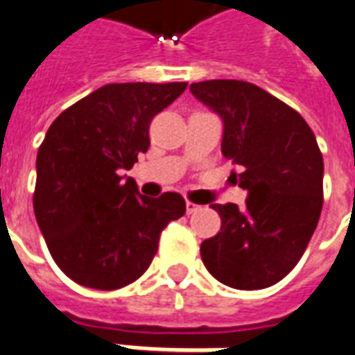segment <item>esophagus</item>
<instances>
[{
	"label": "esophagus",
	"instance_id": "1",
	"mask_svg": "<svg viewBox=\"0 0 355 355\" xmlns=\"http://www.w3.org/2000/svg\"><path fill=\"white\" fill-rule=\"evenodd\" d=\"M199 208L201 207H199V205H196V202H191V201L186 202V214H196Z\"/></svg>",
	"mask_w": 355,
	"mask_h": 355
}]
</instances>
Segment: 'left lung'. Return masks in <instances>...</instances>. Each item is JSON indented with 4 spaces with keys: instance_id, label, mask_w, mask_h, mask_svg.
Segmentation results:
<instances>
[{
    "instance_id": "1",
    "label": "left lung",
    "mask_w": 355,
    "mask_h": 355,
    "mask_svg": "<svg viewBox=\"0 0 355 355\" xmlns=\"http://www.w3.org/2000/svg\"><path fill=\"white\" fill-rule=\"evenodd\" d=\"M189 91L221 119V153L250 191L243 208L212 205L221 231L201 243L202 262L232 288L275 285L302 259L320 218L324 159L315 134L291 105L248 81H199Z\"/></svg>"
}]
</instances>
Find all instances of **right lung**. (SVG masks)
<instances>
[{
    "instance_id": "1",
    "label": "right lung",
    "mask_w": 355,
    "mask_h": 355,
    "mask_svg": "<svg viewBox=\"0 0 355 355\" xmlns=\"http://www.w3.org/2000/svg\"><path fill=\"white\" fill-rule=\"evenodd\" d=\"M188 83H110L70 105L37 154L33 208L53 261L78 285L115 291L150 266L162 231L182 218V196L147 197L121 177L147 153L154 115Z\"/></svg>"
}]
</instances>
